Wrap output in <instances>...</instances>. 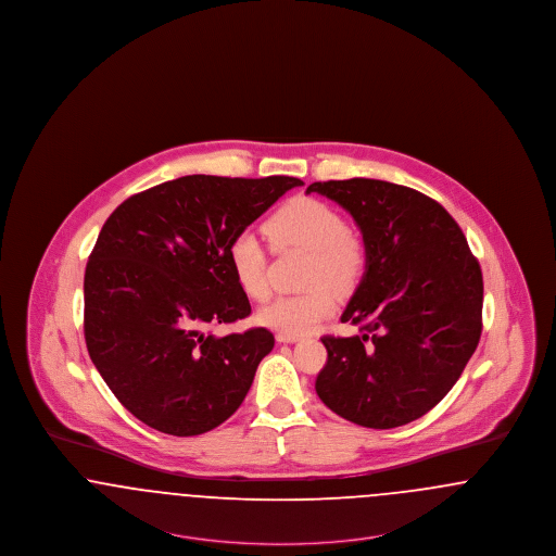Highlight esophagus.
Returning a JSON list of instances; mask_svg holds the SVG:
<instances>
[{"mask_svg": "<svg viewBox=\"0 0 556 556\" xmlns=\"http://www.w3.org/2000/svg\"><path fill=\"white\" fill-rule=\"evenodd\" d=\"M275 338H277L279 344H293V342L300 340V336H293V333H277Z\"/></svg>", "mask_w": 556, "mask_h": 556, "instance_id": "obj_1", "label": "esophagus"}]
</instances>
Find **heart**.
Instances as JSON below:
<instances>
[{"instance_id": "obj_1", "label": "heart", "mask_w": 556, "mask_h": 556, "mask_svg": "<svg viewBox=\"0 0 556 556\" xmlns=\"http://www.w3.org/2000/svg\"><path fill=\"white\" fill-rule=\"evenodd\" d=\"M265 233L277 252H308L302 293L277 295L258 311V323L279 333L302 336L336 308L333 289L348 293L361 281L367 266L365 243L348 231L344 216L315 198H293L265 223ZM229 266L239 288L254 298L268 295V258L254 233H239L231 241Z\"/></svg>"}]
</instances>
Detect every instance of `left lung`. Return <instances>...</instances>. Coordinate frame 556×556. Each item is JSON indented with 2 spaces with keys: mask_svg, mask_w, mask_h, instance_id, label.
Segmentation results:
<instances>
[{
  "mask_svg": "<svg viewBox=\"0 0 556 556\" xmlns=\"http://www.w3.org/2000/svg\"><path fill=\"white\" fill-rule=\"evenodd\" d=\"M313 191L352 214L367 250L342 315L361 336L320 338L318 397L370 429L410 424L448 394L479 344V263L446 208L417 189L356 177Z\"/></svg>",
  "mask_w": 556,
  "mask_h": 556,
  "instance_id": "1",
  "label": "left lung"
}]
</instances>
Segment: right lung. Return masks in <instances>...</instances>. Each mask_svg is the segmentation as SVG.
<instances>
[{
	"mask_svg": "<svg viewBox=\"0 0 556 556\" xmlns=\"http://www.w3.org/2000/svg\"><path fill=\"white\" fill-rule=\"evenodd\" d=\"M295 177L187 175L135 193L108 216L85 268V344L112 394L168 435L227 421L273 350L265 327L214 336L252 313L229 245Z\"/></svg>",
	"mask_w": 556,
	"mask_h": 556,
	"instance_id": "add662e5",
	"label": "right lung"
}]
</instances>
